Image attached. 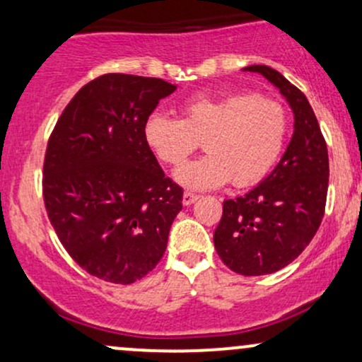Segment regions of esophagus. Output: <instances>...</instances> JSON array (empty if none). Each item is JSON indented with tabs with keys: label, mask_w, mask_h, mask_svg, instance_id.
Here are the masks:
<instances>
[{
	"label": "esophagus",
	"mask_w": 362,
	"mask_h": 362,
	"mask_svg": "<svg viewBox=\"0 0 362 362\" xmlns=\"http://www.w3.org/2000/svg\"><path fill=\"white\" fill-rule=\"evenodd\" d=\"M197 199H199L197 194H192V192H189V190H185L184 197H182V202H184L185 206H190V204H194V202L197 201Z\"/></svg>",
	"instance_id": "34e87169"
}]
</instances>
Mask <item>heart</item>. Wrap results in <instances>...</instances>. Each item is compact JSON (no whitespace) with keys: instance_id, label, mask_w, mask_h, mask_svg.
<instances>
[{"instance_id":"obj_1","label":"heart","mask_w":362,"mask_h":362,"mask_svg":"<svg viewBox=\"0 0 362 362\" xmlns=\"http://www.w3.org/2000/svg\"><path fill=\"white\" fill-rule=\"evenodd\" d=\"M288 136V114L279 102L248 91L197 97L180 109V120L149 115L144 138L156 156L178 167L204 141L207 155L177 170L178 184L214 189L233 180L250 187L267 177Z\"/></svg>"}]
</instances>
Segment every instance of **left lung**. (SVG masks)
I'll use <instances>...</instances> for the list:
<instances>
[{"label": "left lung", "instance_id": "left-lung-1", "mask_svg": "<svg viewBox=\"0 0 362 362\" xmlns=\"http://www.w3.org/2000/svg\"><path fill=\"white\" fill-rule=\"evenodd\" d=\"M281 91L294 114V132L271 175L242 197L226 199L214 247L242 276L281 271L308 247L325 213L328 151L308 98L276 69L247 66Z\"/></svg>", "mask_w": 362, "mask_h": 362}]
</instances>
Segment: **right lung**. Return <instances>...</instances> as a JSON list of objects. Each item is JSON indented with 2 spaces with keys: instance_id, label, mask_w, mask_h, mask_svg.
I'll list each match as a JSON object with an SVG mask.
<instances>
[{
  "instance_id": "right-lung-1",
  "label": "right lung",
  "mask_w": 362,
  "mask_h": 362,
  "mask_svg": "<svg viewBox=\"0 0 362 362\" xmlns=\"http://www.w3.org/2000/svg\"><path fill=\"white\" fill-rule=\"evenodd\" d=\"M175 90L160 78L102 74L74 95L49 138V221L71 259L98 279L132 284L167 250L184 190L165 177L144 124Z\"/></svg>"
}]
</instances>
